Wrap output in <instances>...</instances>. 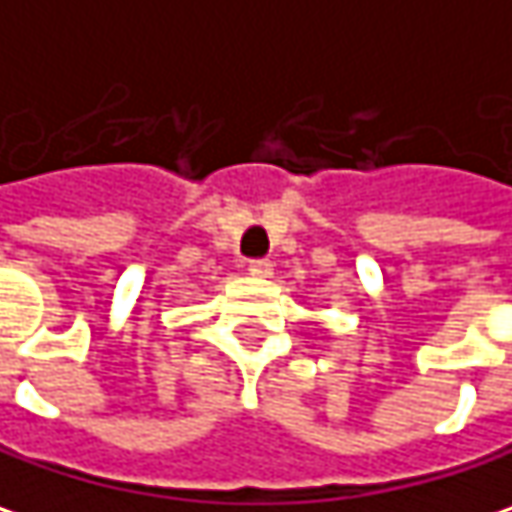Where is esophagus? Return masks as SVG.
<instances>
[{
  "label": "esophagus",
  "mask_w": 512,
  "mask_h": 512,
  "mask_svg": "<svg viewBox=\"0 0 512 512\" xmlns=\"http://www.w3.org/2000/svg\"><path fill=\"white\" fill-rule=\"evenodd\" d=\"M247 271L256 276H271L274 274V262L271 259H250L247 262Z\"/></svg>",
  "instance_id": "esophagus-1"
}]
</instances>
